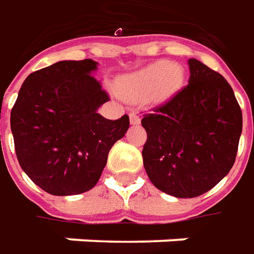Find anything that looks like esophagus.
I'll list each match as a JSON object with an SVG mask.
<instances>
[{"instance_id":"34e87169","label":"esophagus","mask_w":254,"mask_h":254,"mask_svg":"<svg viewBox=\"0 0 254 254\" xmlns=\"http://www.w3.org/2000/svg\"><path fill=\"white\" fill-rule=\"evenodd\" d=\"M129 118H130V124H132V125H139V124H140V117H139L136 112H130Z\"/></svg>"}]
</instances>
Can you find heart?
<instances>
[{
  "label": "heart",
  "instance_id": "heart-1",
  "mask_svg": "<svg viewBox=\"0 0 254 254\" xmlns=\"http://www.w3.org/2000/svg\"><path fill=\"white\" fill-rule=\"evenodd\" d=\"M181 81V67L160 60L125 77L119 84V91L129 98H139L152 92L153 100H163L176 91Z\"/></svg>",
  "mask_w": 254,
  "mask_h": 254
}]
</instances>
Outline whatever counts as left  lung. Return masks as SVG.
Segmentation results:
<instances>
[{"label":"left lung","instance_id":"left-lung-1","mask_svg":"<svg viewBox=\"0 0 254 254\" xmlns=\"http://www.w3.org/2000/svg\"><path fill=\"white\" fill-rule=\"evenodd\" d=\"M188 84L143 115L144 170L160 191L194 198L232 169L242 133V110L229 83L197 59Z\"/></svg>","mask_w":254,"mask_h":254}]
</instances>
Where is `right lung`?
<instances>
[{"label":"right lung","mask_w":254,"mask_h":254,"mask_svg":"<svg viewBox=\"0 0 254 254\" xmlns=\"http://www.w3.org/2000/svg\"><path fill=\"white\" fill-rule=\"evenodd\" d=\"M97 62L63 60L26 77L11 111L18 162L52 195H75L100 180L114 143L129 127L97 112L110 95L92 75Z\"/></svg>","instance_id":"add662e5"}]
</instances>
